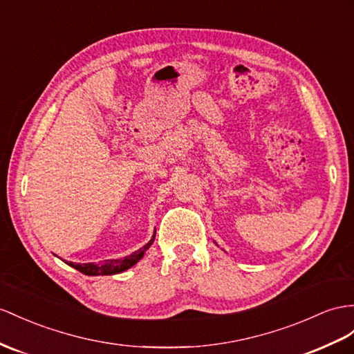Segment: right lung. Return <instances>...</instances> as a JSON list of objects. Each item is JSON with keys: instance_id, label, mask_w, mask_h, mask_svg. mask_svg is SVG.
Masks as SVG:
<instances>
[{"instance_id": "right-lung-1", "label": "right lung", "mask_w": 354, "mask_h": 354, "mask_svg": "<svg viewBox=\"0 0 354 354\" xmlns=\"http://www.w3.org/2000/svg\"><path fill=\"white\" fill-rule=\"evenodd\" d=\"M153 239H156V234H153L152 239L147 243V245L142 247L138 251H134L133 254L125 256L124 259H120V260L109 259V260H104V263H102V265H100V263L98 265H95V263H84V265H80V263H71V261H70L68 265L71 268L77 269L79 272H82V274H85V275H93V277L94 275H113V274H120V272H124V270H127L129 268H131L133 265L138 263V261L143 257L145 252H147L148 248L152 245Z\"/></svg>"}]
</instances>
